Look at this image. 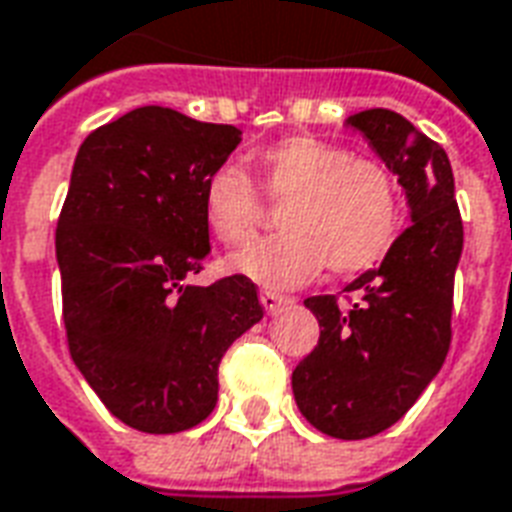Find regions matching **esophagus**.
<instances>
[{"mask_svg":"<svg viewBox=\"0 0 512 512\" xmlns=\"http://www.w3.org/2000/svg\"><path fill=\"white\" fill-rule=\"evenodd\" d=\"M260 304H263V309H266L268 314H276L282 306L293 304V301H290L287 295L274 293V290H263V293H260Z\"/></svg>","mask_w":512,"mask_h":512,"instance_id":"1","label":"esophagus"}]
</instances>
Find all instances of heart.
I'll return each instance as SVG.
<instances>
[{
  "mask_svg": "<svg viewBox=\"0 0 512 512\" xmlns=\"http://www.w3.org/2000/svg\"><path fill=\"white\" fill-rule=\"evenodd\" d=\"M268 195L287 200V230L255 238L227 257V268L274 290L304 285L328 263L358 274L380 263L399 230V189L391 170L355 160L350 149L293 135L257 154ZM203 217L222 244H241L260 219V195L244 168L219 165L203 187Z\"/></svg>",
  "mask_w": 512,
  "mask_h": 512,
  "instance_id": "obj_1",
  "label": "heart"
}]
</instances>
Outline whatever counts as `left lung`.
<instances>
[{
	"mask_svg": "<svg viewBox=\"0 0 512 512\" xmlns=\"http://www.w3.org/2000/svg\"><path fill=\"white\" fill-rule=\"evenodd\" d=\"M344 127L361 132L396 176L410 227L380 266L344 287L361 293L350 312L339 309L336 295L306 298L320 342L295 366L293 396L317 431L366 439L404 418L445 363L464 227L439 143L385 108L352 113Z\"/></svg>",
	"mask_w": 512,
	"mask_h": 512,
	"instance_id": "left-lung-1",
	"label": "left lung"
}]
</instances>
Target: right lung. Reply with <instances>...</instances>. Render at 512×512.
Returning <instances> with one entry per match:
<instances>
[{
    "label": "right lung",
    "mask_w": 512,
    "mask_h": 512,
    "mask_svg": "<svg viewBox=\"0 0 512 512\" xmlns=\"http://www.w3.org/2000/svg\"><path fill=\"white\" fill-rule=\"evenodd\" d=\"M238 143L233 124L143 105L75 154L56 227L64 328L75 366L130 429L206 420L222 355L263 320L244 276L189 285L211 252L203 187Z\"/></svg>",
    "instance_id": "right-lung-1"
}]
</instances>
